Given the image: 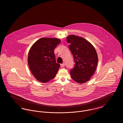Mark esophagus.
<instances>
[{
    "mask_svg": "<svg viewBox=\"0 0 123 123\" xmlns=\"http://www.w3.org/2000/svg\"><path fill=\"white\" fill-rule=\"evenodd\" d=\"M65 66V64L64 63H62V64H61V68H63Z\"/></svg>",
    "mask_w": 123,
    "mask_h": 123,
    "instance_id": "34e87169",
    "label": "esophagus"
}]
</instances>
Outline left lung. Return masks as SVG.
Returning a JSON list of instances; mask_svg holds the SVG:
<instances>
[{
	"label": "left lung",
	"instance_id": "8db88e82",
	"mask_svg": "<svg viewBox=\"0 0 123 123\" xmlns=\"http://www.w3.org/2000/svg\"><path fill=\"white\" fill-rule=\"evenodd\" d=\"M69 47L75 62L70 71L71 78L82 84L88 81L95 72L98 62L97 52L93 45L84 38L76 35L67 37Z\"/></svg>",
	"mask_w": 123,
	"mask_h": 123
}]
</instances>
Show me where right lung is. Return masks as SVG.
I'll return each instance as SVG.
<instances>
[{
    "label": "right lung",
    "mask_w": 123,
    "mask_h": 123,
    "mask_svg": "<svg viewBox=\"0 0 123 123\" xmlns=\"http://www.w3.org/2000/svg\"><path fill=\"white\" fill-rule=\"evenodd\" d=\"M61 40L55 38H42L33 44L28 53V64L35 79L46 83L53 79L60 65L56 63L54 50Z\"/></svg>",
    "instance_id": "add662e5"
}]
</instances>
